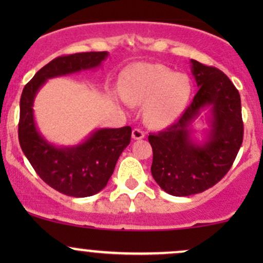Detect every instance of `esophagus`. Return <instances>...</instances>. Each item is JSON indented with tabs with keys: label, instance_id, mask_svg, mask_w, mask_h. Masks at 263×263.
<instances>
[{
	"label": "esophagus",
	"instance_id": "34e87169",
	"mask_svg": "<svg viewBox=\"0 0 263 263\" xmlns=\"http://www.w3.org/2000/svg\"><path fill=\"white\" fill-rule=\"evenodd\" d=\"M143 137H144V132L142 131V129L135 128L134 131H132V138H134V140H142Z\"/></svg>",
	"mask_w": 263,
	"mask_h": 263
}]
</instances>
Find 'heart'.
<instances>
[{
	"instance_id": "obj_1",
	"label": "heart",
	"mask_w": 263,
	"mask_h": 263,
	"mask_svg": "<svg viewBox=\"0 0 263 263\" xmlns=\"http://www.w3.org/2000/svg\"><path fill=\"white\" fill-rule=\"evenodd\" d=\"M192 86L185 75L162 65H140L126 74L121 85V100L144 105V120L163 127L174 122L188 104Z\"/></svg>"
}]
</instances>
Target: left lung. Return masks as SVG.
I'll return each instance as SVG.
<instances>
[{"label": "left lung", "mask_w": 263, "mask_h": 263, "mask_svg": "<svg viewBox=\"0 0 263 263\" xmlns=\"http://www.w3.org/2000/svg\"><path fill=\"white\" fill-rule=\"evenodd\" d=\"M198 92L179 120L164 131L151 134V172L161 188L174 197H188L211 188L228 173L243 138L241 99L219 69L190 60ZM205 111V118L201 114ZM205 119L204 138L195 137L194 125Z\"/></svg>", "instance_id": "8db88e82"}]
</instances>
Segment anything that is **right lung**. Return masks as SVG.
<instances>
[{"instance_id":"add662e5","label":"right lung","mask_w":263,"mask_h":263,"mask_svg":"<svg viewBox=\"0 0 263 263\" xmlns=\"http://www.w3.org/2000/svg\"><path fill=\"white\" fill-rule=\"evenodd\" d=\"M107 52L59 57L35 73L20 101L18 138L21 148L48 185L69 197H91L106 186L117 159L129 144L132 129L96 128L74 146H57L44 137L34 120V99L47 80L100 68Z\"/></svg>"}]
</instances>
